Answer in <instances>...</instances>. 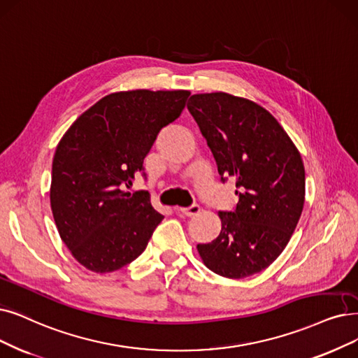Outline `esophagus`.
Returning a JSON list of instances; mask_svg holds the SVG:
<instances>
[{
  "label": "esophagus",
  "instance_id": "34e87169",
  "mask_svg": "<svg viewBox=\"0 0 358 358\" xmlns=\"http://www.w3.org/2000/svg\"><path fill=\"white\" fill-rule=\"evenodd\" d=\"M199 211H201V207H199L198 204H192L191 207H187V208H178V213L183 214V216H187V217L196 216Z\"/></svg>",
  "mask_w": 358,
  "mask_h": 358
}]
</instances>
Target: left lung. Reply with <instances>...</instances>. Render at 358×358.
<instances>
[{
  "instance_id": "8db88e82",
  "label": "left lung",
  "mask_w": 358,
  "mask_h": 358,
  "mask_svg": "<svg viewBox=\"0 0 358 358\" xmlns=\"http://www.w3.org/2000/svg\"><path fill=\"white\" fill-rule=\"evenodd\" d=\"M188 110L217 164L220 179L236 180L239 201L219 211L222 231L198 244L204 264L220 276L260 273L288 245L301 216L306 171L301 154L262 106L226 92L195 94Z\"/></svg>"
}]
</instances>
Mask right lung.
<instances>
[{
    "instance_id": "add662e5",
    "label": "right lung",
    "mask_w": 358,
    "mask_h": 358,
    "mask_svg": "<svg viewBox=\"0 0 358 358\" xmlns=\"http://www.w3.org/2000/svg\"><path fill=\"white\" fill-rule=\"evenodd\" d=\"M189 91H123L106 95L76 119L57 145L50 201L71 255L108 273L144 252L163 220L147 191L126 192L164 126ZM145 176V175H144Z\"/></svg>"
}]
</instances>
